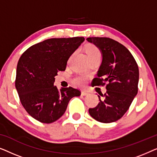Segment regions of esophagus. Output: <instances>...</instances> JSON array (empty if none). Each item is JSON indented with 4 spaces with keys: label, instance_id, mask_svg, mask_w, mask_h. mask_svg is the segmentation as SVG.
<instances>
[{
    "label": "esophagus",
    "instance_id": "1",
    "mask_svg": "<svg viewBox=\"0 0 157 157\" xmlns=\"http://www.w3.org/2000/svg\"><path fill=\"white\" fill-rule=\"evenodd\" d=\"M81 95H82V96H87V95H89V93H88V92H86V91H81Z\"/></svg>",
    "mask_w": 157,
    "mask_h": 157
}]
</instances>
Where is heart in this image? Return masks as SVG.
Instances as JSON below:
<instances>
[{"label": "heart", "mask_w": 157, "mask_h": 157, "mask_svg": "<svg viewBox=\"0 0 157 157\" xmlns=\"http://www.w3.org/2000/svg\"><path fill=\"white\" fill-rule=\"evenodd\" d=\"M86 51V54L89 60L93 59L94 57L101 56V52L99 49L95 46H93V45H90V46H87ZM86 81V78L85 76H76L74 79V83L77 86H82L85 84Z\"/></svg>", "instance_id": "heart-1"}]
</instances>
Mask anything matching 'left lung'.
Here are the masks:
<instances>
[{
	"label": "left lung",
	"mask_w": 157,
	"mask_h": 157,
	"mask_svg": "<svg viewBox=\"0 0 157 157\" xmlns=\"http://www.w3.org/2000/svg\"><path fill=\"white\" fill-rule=\"evenodd\" d=\"M98 47L102 62L94 78V86L107 83L106 94L99 96L100 102L89 109V114L102 123L117 121L123 117L138 92L139 68L134 58L125 46L106 37L86 38Z\"/></svg>",
	"instance_id": "8db88e82"
}]
</instances>
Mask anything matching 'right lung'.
Instances as JSON below:
<instances>
[{"label": "right lung", "instance_id": "1", "mask_svg": "<svg viewBox=\"0 0 157 157\" xmlns=\"http://www.w3.org/2000/svg\"><path fill=\"white\" fill-rule=\"evenodd\" d=\"M83 37L50 38L30 47L21 55L15 85L20 101L32 117L44 124L61 118L68 104L81 91L53 85L59 71H65L69 57L84 41Z\"/></svg>", "mask_w": 157, "mask_h": 157}]
</instances>
